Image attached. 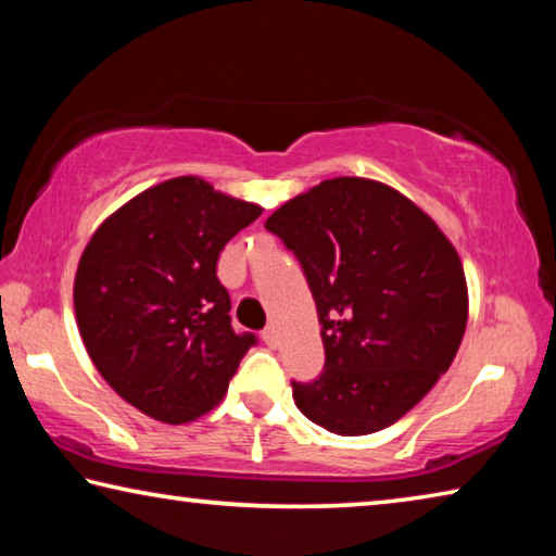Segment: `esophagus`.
Instances as JSON below:
<instances>
[{
    "label": "esophagus",
    "instance_id": "34e87169",
    "mask_svg": "<svg viewBox=\"0 0 556 556\" xmlns=\"http://www.w3.org/2000/svg\"><path fill=\"white\" fill-rule=\"evenodd\" d=\"M262 341H265L269 348H275V345H277V333H275V328L267 326L265 331H262Z\"/></svg>",
    "mask_w": 556,
    "mask_h": 556
}]
</instances>
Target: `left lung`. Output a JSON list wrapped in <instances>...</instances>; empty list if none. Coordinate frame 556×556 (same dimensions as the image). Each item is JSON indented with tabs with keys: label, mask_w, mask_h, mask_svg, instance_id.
I'll use <instances>...</instances> for the list:
<instances>
[{
	"label": "left lung",
	"mask_w": 556,
	"mask_h": 556,
	"mask_svg": "<svg viewBox=\"0 0 556 556\" xmlns=\"http://www.w3.org/2000/svg\"><path fill=\"white\" fill-rule=\"evenodd\" d=\"M265 228L312 289L326 363L291 380L296 407L331 434L390 427L448 370L468 318L454 244L409 199L341 176L281 205Z\"/></svg>",
	"instance_id": "8db88e82"
}]
</instances>
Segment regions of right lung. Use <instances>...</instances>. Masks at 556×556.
<instances>
[{"label":"right lung","mask_w":556,"mask_h":556,"mask_svg":"<svg viewBox=\"0 0 556 556\" xmlns=\"http://www.w3.org/2000/svg\"><path fill=\"white\" fill-rule=\"evenodd\" d=\"M262 208L195 176L147 188L83 252L73 304L90 361L122 400L166 425L201 417L257 336L230 324L218 257Z\"/></svg>","instance_id":"1"}]
</instances>
